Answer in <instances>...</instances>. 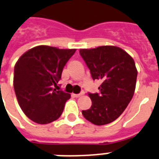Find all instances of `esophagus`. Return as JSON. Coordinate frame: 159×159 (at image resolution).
<instances>
[{
  "label": "esophagus",
  "instance_id": "esophagus-1",
  "mask_svg": "<svg viewBox=\"0 0 159 159\" xmlns=\"http://www.w3.org/2000/svg\"><path fill=\"white\" fill-rule=\"evenodd\" d=\"M82 95H84V92H82V93H78V94H74V93H72V94H71V96H72V97H74V98H80V97Z\"/></svg>",
  "mask_w": 159,
  "mask_h": 159
}]
</instances>
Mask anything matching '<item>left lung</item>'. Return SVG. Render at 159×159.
Wrapping results in <instances>:
<instances>
[{
	"instance_id": "8db88e82",
	"label": "left lung",
	"mask_w": 159,
	"mask_h": 159,
	"mask_svg": "<svg viewBox=\"0 0 159 159\" xmlns=\"http://www.w3.org/2000/svg\"><path fill=\"white\" fill-rule=\"evenodd\" d=\"M93 80H101L99 93H88L92 106L82 110L83 117L95 125L112 123L122 114L133 98L137 71L133 57L122 48L102 46L80 49Z\"/></svg>"
}]
</instances>
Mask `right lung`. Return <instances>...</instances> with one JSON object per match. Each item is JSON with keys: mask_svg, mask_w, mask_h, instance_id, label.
Returning a JSON list of instances; mask_svg holds the SVG:
<instances>
[{"mask_svg": "<svg viewBox=\"0 0 159 159\" xmlns=\"http://www.w3.org/2000/svg\"><path fill=\"white\" fill-rule=\"evenodd\" d=\"M75 52L42 45L18 59L14 67V90L20 108L31 121L47 124L60 117L71 95L53 87Z\"/></svg>", "mask_w": 159, "mask_h": 159, "instance_id": "1", "label": "right lung"}]
</instances>
